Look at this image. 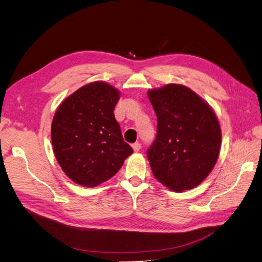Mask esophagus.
I'll use <instances>...</instances> for the list:
<instances>
[{
  "label": "esophagus",
  "instance_id": "34e87169",
  "mask_svg": "<svg viewBox=\"0 0 262 262\" xmlns=\"http://www.w3.org/2000/svg\"><path fill=\"white\" fill-rule=\"evenodd\" d=\"M132 147H133L134 152H139V150L141 149V144L138 143V142H137V143H134V144L132 145Z\"/></svg>",
  "mask_w": 262,
  "mask_h": 262
}]
</instances>
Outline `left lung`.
Wrapping results in <instances>:
<instances>
[{"instance_id": "1", "label": "left lung", "mask_w": 262, "mask_h": 262, "mask_svg": "<svg viewBox=\"0 0 262 262\" xmlns=\"http://www.w3.org/2000/svg\"><path fill=\"white\" fill-rule=\"evenodd\" d=\"M157 134L147 149L155 178L173 191L193 189L209 176L220 154L222 133L216 115L189 87L167 84L149 90Z\"/></svg>"}]
</instances>
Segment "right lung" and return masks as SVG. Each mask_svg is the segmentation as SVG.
Here are the masks:
<instances>
[{
	"mask_svg": "<svg viewBox=\"0 0 262 262\" xmlns=\"http://www.w3.org/2000/svg\"><path fill=\"white\" fill-rule=\"evenodd\" d=\"M120 92L105 82L84 85L54 114L51 141L55 158L75 184L96 187L115 176L133 153L114 110Z\"/></svg>",
	"mask_w": 262,
	"mask_h": 262,
	"instance_id": "right-lung-1",
	"label": "right lung"
}]
</instances>
